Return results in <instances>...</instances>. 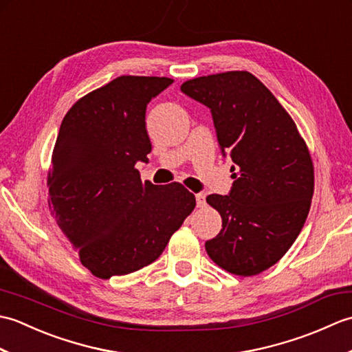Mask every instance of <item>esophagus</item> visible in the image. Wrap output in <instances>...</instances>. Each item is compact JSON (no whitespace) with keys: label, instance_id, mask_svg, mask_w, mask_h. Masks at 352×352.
Listing matches in <instances>:
<instances>
[{"label":"esophagus","instance_id":"34e87169","mask_svg":"<svg viewBox=\"0 0 352 352\" xmlns=\"http://www.w3.org/2000/svg\"><path fill=\"white\" fill-rule=\"evenodd\" d=\"M195 198H197V206L198 207H204L206 206V195H204V193H197Z\"/></svg>","mask_w":352,"mask_h":352}]
</instances>
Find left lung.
<instances>
[{
    "mask_svg": "<svg viewBox=\"0 0 352 352\" xmlns=\"http://www.w3.org/2000/svg\"><path fill=\"white\" fill-rule=\"evenodd\" d=\"M182 91L212 111L222 154L234 166L230 195L206 201L222 218L206 251L227 272L252 276L296 241L310 210L315 169L296 124L271 91L246 71L184 81Z\"/></svg>",
    "mask_w": 352,
    "mask_h": 352,
    "instance_id": "left-lung-1",
    "label": "left lung"
}]
</instances>
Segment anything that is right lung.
I'll use <instances>...</instances> for the list:
<instances>
[{"mask_svg": "<svg viewBox=\"0 0 352 352\" xmlns=\"http://www.w3.org/2000/svg\"><path fill=\"white\" fill-rule=\"evenodd\" d=\"M168 77L122 76L80 98L65 115L48 170V204L81 265L107 280L151 265L195 208L180 183L142 182L151 153L146 104Z\"/></svg>", "mask_w": 352, "mask_h": 352, "instance_id": "add662e5", "label": "right lung"}]
</instances>
